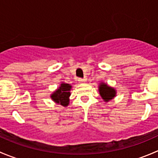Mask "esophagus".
<instances>
[{"mask_svg": "<svg viewBox=\"0 0 158 158\" xmlns=\"http://www.w3.org/2000/svg\"><path fill=\"white\" fill-rule=\"evenodd\" d=\"M78 82H80V83H82V82H85V81H86V79H82V78H78Z\"/></svg>", "mask_w": 158, "mask_h": 158, "instance_id": "1", "label": "esophagus"}]
</instances>
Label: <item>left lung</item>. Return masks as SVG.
Listing matches in <instances>:
<instances>
[{
    "label": "left lung",
    "mask_w": 158,
    "mask_h": 158,
    "mask_svg": "<svg viewBox=\"0 0 158 158\" xmlns=\"http://www.w3.org/2000/svg\"><path fill=\"white\" fill-rule=\"evenodd\" d=\"M99 93L105 102H109L115 96L116 92L113 88H111L106 84L101 83L99 86Z\"/></svg>",
    "instance_id": "8db88e82"
}]
</instances>
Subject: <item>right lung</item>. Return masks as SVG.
Segmentation results:
<instances>
[{
  "instance_id": "right-lung-1",
  "label": "right lung",
  "mask_w": 158,
  "mask_h": 158,
  "mask_svg": "<svg viewBox=\"0 0 158 158\" xmlns=\"http://www.w3.org/2000/svg\"><path fill=\"white\" fill-rule=\"evenodd\" d=\"M72 88L69 84L62 83L60 87L52 95H51V98L58 104L62 105L63 106H66L69 105V97L70 95L69 90Z\"/></svg>"
}]
</instances>
